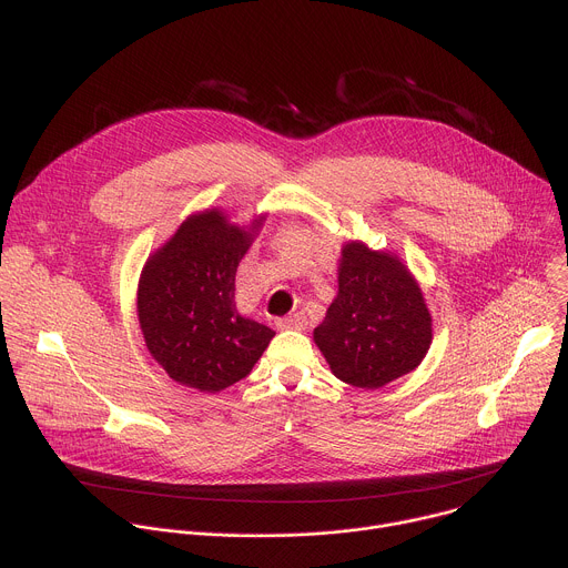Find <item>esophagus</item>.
I'll use <instances>...</instances> for the list:
<instances>
[{"label":"esophagus","mask_w":568,"mask_h":568,"mask_svg":"<svg viewBox=\"0 0 568 568\" xmlns=\"http://www.w3.org/2000/svg\"><path fill=\"white\" fill-rule=\"evenodd\" d=\"M276 326H278L281 331H305L307 321H305V316H303L301 312H296V314H290V316H285V318H278Z\"/></svg>","instance_id":"obj_1"}]
</instances>
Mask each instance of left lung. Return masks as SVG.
<instances>
[{
	"label": "left lung",
	"mask_w": 568,
	"mask_h": 568,
	"mask_svg": "<svg viewBox=\"0 0 568 568\" xmlns=\"http://www.w3.org/2000/svg\"><path fill=\"white\" fill-rule=\"evenodd\" d=\"M337 272L339 292L314 328L335 377L382 388L418 368L432 346V314L407 265L351 240Z\"/></svg>",
	"instance_id": "left-lung-1"
}]
</instances>
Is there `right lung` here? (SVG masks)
I'll return each mask as SVG.
<instances>
[{"label": "right lung", "mask_w": 568, "mask_h": 568, "mask_svg": "<svg viewBox=\"0 0 568 568\" xmlns=\"http://www.w3.org/2000/svg\"><path fill=\"white\" fill-rule=\"evenodd\" d=\"M263 220L240 229L220 209L195 213L148 258L139 326L150 355L175 382L217 393L247 377L276 335L235 310V272Z\"/></svg>", "instance_id": "right-lung-1"}]
</instances>
